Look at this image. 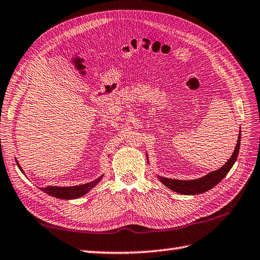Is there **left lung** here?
<instances>
[{
  "label": "left lung",
  "instance_id": "left-lung-1",
  "mask_svg": "<svg viewBox=\"0 0 260 260\" xmlns=\"http://www.w3.org/2000/svg\"><path fill=\"white\" fill-rule=\"evenodd\" d=\"M240 141H241V131H239L238 136V143L236 145L235 152H233L230 159L228 160L226 164L221 167L218 170L212 171L210 174L198 178L195 180H177V179H170V178L159 177V180L164 184L166 187L170 188L171 190L179 192L182 195H197L202 194L210 190L211 188L216 186L223 178H224L228 172L230 171L231 168L235 165L237 161V157L239 154V150H240Z\"/></svg>",
  "mask_w": 260,
  "mask_h": 260
}]
</instances>
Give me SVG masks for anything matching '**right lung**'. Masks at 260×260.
Masks as SVG:
<instances>
[{
	"label": "right lung",
	"mask_w": 260,
	"mask_h": 260,
	"mask_svg": "<svg viewBox=\"0 0 260 260\" xmlns=\"http://www.w3.org/2000/svg\"><path fill=\"white\" fill-rule=\"evenodd\" d=\"M17 162V165L19 167V169L21 170L22 174H24L23 170L21 169V167L18 164V161L15 160ZM103 176H100L99 178H96L95 180L88 182V184H84V185H79V186H72V187H57V186H48V187H45V188H40L46 194H48L53 197L56 198H60V200H75V198H79L81 196L85 195L86 192L90 191L91 189L94 186L98 185V182L103 179Z\"/></svg>",
	"instance_id": "1"
}]
</instances>
